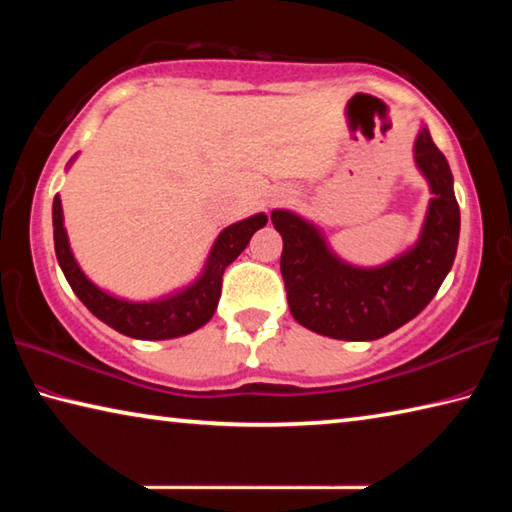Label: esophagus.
<instances>
[{"label": "esophagus", "mask_w": 512, "mask_h": 512, "mask_svg": "<svg viewBox=\"0 0 512 512\" xmlns=\"http://www.w3.org/2000/svg\"><path fill=\"white\" fill-rule=\"evenodd\" d=\"M287 196H291V192H282V198H287Z\"/></svg>", "instance_id": "34e87169"}]
</instances>
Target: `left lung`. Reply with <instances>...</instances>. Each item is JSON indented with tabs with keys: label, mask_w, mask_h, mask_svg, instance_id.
<instances>
[{
	"label": "left lung",
	"mask_w": 512,
	"mask_h": 512,
	"mask_svg": "<svg viewBox=\"0 0 512 512\" xmlns=\"http://www.w3.org/2000/svg\"><path fill=\"white\" fill-rule=\"evenodd\" d=\"M413 160L431 192L422 230L413 246L379 266L345 262L316 223L273 210L289 309L302 327L339 341H375L409 323L438 293L456 257L461 210L452 169L427 126L415 137Z\"/></svg>",
	"instance_id": "obj_1"
}]
</instances>
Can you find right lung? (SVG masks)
Masks as SVG:
<instances>
[{
	"label": "right lung",
	"instance_id": "add662e5",
	"mask_svg": "<svg viewBox=\"0 0 512 512\" xmlns=\"http://www.w3.org/2000/svg\"><path fill=\"white\" fill-rule=\"evenodd\" d=\"M74 158L69 160L67 167H72ZM51 219H54V246L58 264L63 268L69 287H72V291L79 296L83 305L108 327L117 329L119 334L131 336V339L164 341L192 334L198 327L210 323V318L214 316L216 305H219L221 298L223 271L244 253L250 237H253L259 228H264L268 216L264 212H259L248 216L244 221L228 225V228L221 230V235L216 237L210 255L205 259L201 275H198L192 284L169 293V296L142 302L112 296V293L97 287V284L83 273V268L76 262V257L72 253V248H69L63 205H60L58 194L54 198Z\"/></svg>",
	"mask_w": 512,
	"mask_h": 512
}]
</instances>
